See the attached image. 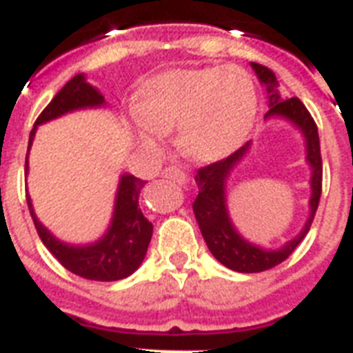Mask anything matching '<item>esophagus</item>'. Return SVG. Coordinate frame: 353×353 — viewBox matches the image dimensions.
<instances>
[{"instance_id":"34e87169","label":"esophagus","mask_w":353,"mask_h":353,"mask_svg":"<svg viewBox=\"0 0 353 353\" xmlns=\"http://www.w3.org/2000/svg\"><path fill=\"white\" fill-rule=\"evenodd\" d=\"M162 174H163V176H165V179L174 180V182H179V184H185V182L190 180V179H188V174H185L184 171H182V169L174 168V165L163 169Z\"/></svg>"}]
</instances>
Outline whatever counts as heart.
I'll return each instance as SVG.
<instances>
[{
  "mask_svg": "<svg viewBox=\"0 0 353 353\" xmlns=\"http://www.w3.org/2000/svg\"><path fill=\"white\" fill-rule=\"evenodd\" d=\"M255 83L239 67L165 72L138 94L134 137L148 153L162 149L160 134L176 131L180 153L200 163L225 159L255 123Z\"/></svg>",
  "mask_w": 353,
  "mask_h": 353,
  "instance_id": "b5f03b06",
  "label": "heart"
}]
</instances>
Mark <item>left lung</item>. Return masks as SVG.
Returning <instances> with one entry per match:
<instances>
[{
    "instance_id": "left-lung-1",
    "label": "left lung",
    "mask_w": 353,
    "mask_h": 353,
    "mask_svg": "<svg viewBox=\"0 0 353 353\" xmlns=\"http://www.w3.org/2000/svg\"><path fill=\"white\" fill-rule=\"evenodd\" d=\"M252 69L255 70L259 81L266 87L270 111L266 112L264 118L266 120L283 118L303 134L306 163L312 169V176H310L312 194H310L308 200V219L304 222L303 230L299 231V235L293 236L292 241L286 242L284 246L277 248V250H270V248H262L255 242L248 241L246 236H242L241 231L236 230L233 221H231L230 210H228V180H230L233 169L250 153L252 142L244 143L241 149H236L235 153L230 154L228 159L199 169V173L194 176V182L199 185V194L193 202V211L196 222H199V228L202 231L205 244L216 261L239 273L264 272V270L277 266L292 255L293 250L301 244V241L310 231V225L314 222L315 211L319 205L321 188H323L319 132H317L314 118L299 98L284 100L283 94L279 92L277 78L268 67L252 63Z\"/></svg>"
}]
</instances>
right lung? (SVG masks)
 <instances>
[{"mask_svg": "<svg viewBox=\"0 0 353 353\" xmlns=\"http://www.w3.org/2000/svg\"><path fill=\"white\" fill-rule=\"evenodd\" d=\"M103 105H105V98L101 97L97 87H92L87 81L85 74H76L61 87V91L38 117L30 131L29 151L36 137V129L41 123L56 120L67 112L98 109ZM25 174H29V160L25 162ZM145 184H148L145 180L137 179L134 174H120L111 222L107 225L105 233L98 241L89 244H70L60 241L39 222L29 194H27V204L39 239L47 250L60 261L61 266L89 281H103V283L120 281L137 272L148 253V246L153 235V224L143 216L138 204L140 191Z\"/></svg>", "mask_w": 353, "mask_h": 353, "instance_id": "1", "label": "right lung"}]
</instances>
